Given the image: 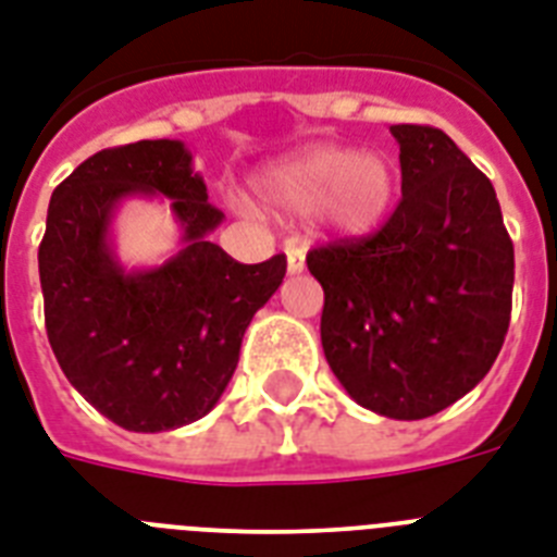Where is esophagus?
Returning a JSON list of instances; mask_svg holds the SVG:
<instances>
[{
  "mask_svg": "<svg viewBox=\"0 0 557 557\" xmlns=\"http://www.w3.org/2000/svg\"><path fill=\"white\" fill-rule=\"evenodd\" d=\"M306 269V255H302V248H288L286 251V271L288 274H300V271Z\"/></svg>",
  "mask_w": 557,
  "mask_h": 557,
  "instance_id": "1",
  "label": "esophagus"
}]
</instances>
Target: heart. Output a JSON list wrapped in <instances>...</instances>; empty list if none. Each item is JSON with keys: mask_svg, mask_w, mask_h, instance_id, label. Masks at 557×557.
I'll return each mask as SVG.
<instances>
[{"mask_svg": "<svg viewBox=\"0 0 557 557\" xmlns=\"http://www.w3.org/2000/svg\"><path fill=\"white\" fill-rule=\"evenodd\" d=\"M257 194L274 211L318 214L323 232L360 239L386 223L397 200V169L383 153L309 146L271 162L257 176Z\"/></svg>", "mask_w": 557, "mask_h": 557, "instance_id": "b5f03b06", "label": "heart"}]
</instances>
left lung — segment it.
Returning a JSON list of instances; mask_svg holds the SVG:
<instances>
[{"instance_id":"left-lung-1","label":"left lung","mask_w":557,"mask_h":557,"mask_svg":"<svg viewBox=\"0 0 557 557\" xmlns=\"http://www.w3.org/2000/svg\"><path fill=\"white\" fill-rule=\"evenodd\" d=\"M404 200L381 232L314 248L320 341L363 409L423 420L486 377L512 311L515 251L495 188L443 131L392 125Z\"/></svg>"}]
</instances>
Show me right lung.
<instances>
[{"instance_id": "add662e5", "label": "right lung", "mask_w": 557, "mask_h": 557, "mask_svg": "<svg viewBox=\"0 0 557 557\" xmlns=\"http://www.w3.org/2000/svg\"><path fill=\"white\" fill-rule=\"evenodd\" d=\"M128 199L170 202L181 246L169 261L119 260L113 216ZM223 220L180 139L94 153L51 194L39 246L48 341L71 386L116 426L169 432L206 418L286 277L283 255L243 265L211 243Z\"/></svg>"}]
</instances>
